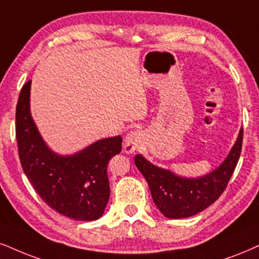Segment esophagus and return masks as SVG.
Masks as SVG:
<instances>
[{"instance_id":"obj_1","label":"esophagus","mask_w":259,"mask_h":259,"mask_svg":"<svg viewBox=\"0 0 259 259\" xmlns=\"http://www.w3.org/2000/svg\"><path fill=\"white\" fill-rule=\"evenodd\" d=\"M143 142V136L139 131H131L128 135L126 136L123 142V150L127 154H132Z\"/></svg>"}]
</instances>
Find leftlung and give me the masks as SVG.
<instances>
[{
  "label": "left lung",
  "instance_id": "obj_1",
  "mask_svg": "<svg viewBox=\"0 0 259 259\" xmlns=\"http://www.w3.org/2000/svg\"><path fill=\"white\" fill-rule=\"evenodd\" d=\"M244 130L225 162L203 178H180L167 169L151 164L142 155L135 163L148 181L152 199L165 218L184 219L203 211L219 199L231 180L240 157Z\"/></svg>",
  "mask_w": 259,
  "mask_h": 259
}]
</instances>
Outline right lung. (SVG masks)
<instances>
[{
  "mask_svg": "<svg viewBox=\"0 0 259 259\" xmlns=\"http://www.w3.org/2000/svg\"><path fill=\"white\" fill-rule=\"evenodd\" d=\"M31 80L22 86L15 111L18 151L24 173L52 209L78 221L103 215L110 187L107 165L121 152L122 138H105L73 156H59L43 142L30 113Z\"/></svg>",
  "mask_w": 259,
  "mask_h": 259,
  "instance_id": "add662e5",
  "label": "right lung"
}]
</instances>
